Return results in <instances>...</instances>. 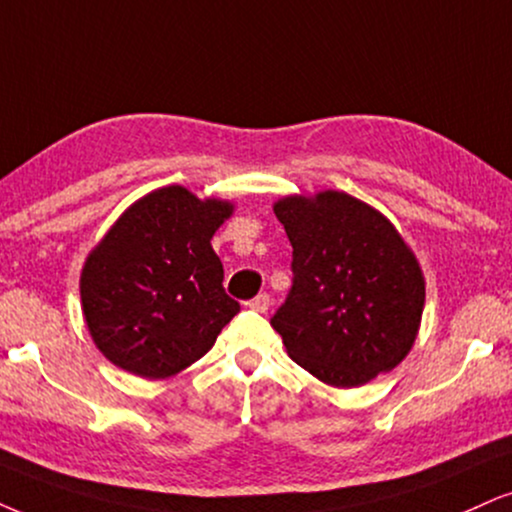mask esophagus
Instances as JSON below:
<instances>
[{"instance_id":"obj_1","label":"esophagus","mask_w":512,"mask_h":512,"mask_svg":"<svg viewBox=\"0 0 512 512\" xmlns=\"http://www.w3.org/2000/svg\"><path fill=\"white\" fill-rule=\"evenodd\" d=\"M249 308H251V311H256V313H266L270 308V296L268 294L254 296V299L249 301Z\"/></svg>"}]
</instances>
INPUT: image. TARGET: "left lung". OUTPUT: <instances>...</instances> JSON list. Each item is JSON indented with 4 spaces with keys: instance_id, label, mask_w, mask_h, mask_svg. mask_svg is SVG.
Segmentation results:
<instances>
[{
    "instance_id": "1",
    "label": "left lung",
    "mask_w": 512,
    "mask_h": 512,
    "mask_svg": "<svg viewBox=\"0 0 512 512\" xmlns=\"http://www.w3.org/2000/svg\"><path fill=\"white\" fill-rule=\"evenodd\" d=\"M292 244V289L270 325L289 358L332 387L396 368L418 334L425 277L394 225L344 192L275 204Z\"/></svg>"
}]
</instances>
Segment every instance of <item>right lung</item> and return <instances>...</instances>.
Instances as JSON below:
<instances>
[{
    "label": "right lung",
    "instance_id": "add662e5",
    "mask_svg": "<svg viewBox=\"0 0 512 512\" xmlns=\"http://www.w3.org/2000/svg\"><path fill=\"white\" fill-rule=\"evenodd\" d=\"M232 204L170 185L135 201L87 256L80 299L99 351L118 368L166 380L199 361L239 313L225 294L213 232Z\"/></svg>",
    "mask_w": 512,
    "mask_h": 512
}]
</instances>
